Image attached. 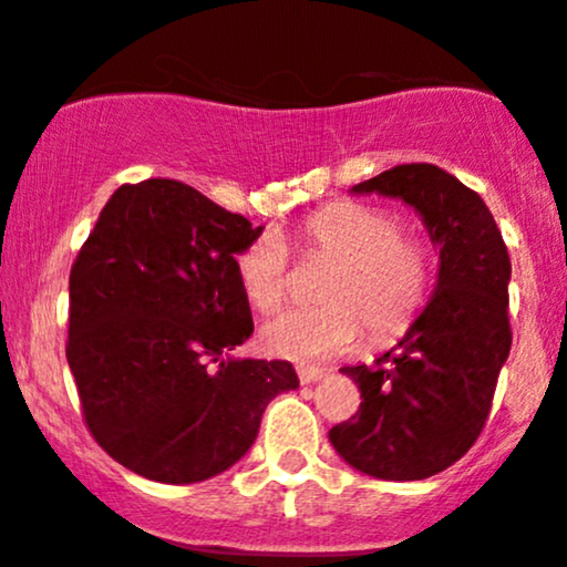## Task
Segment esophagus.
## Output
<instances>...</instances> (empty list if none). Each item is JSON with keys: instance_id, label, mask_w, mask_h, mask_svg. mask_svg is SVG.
Instances as JSON below:
<instances>
[{"instance_id": "esophagus-1", "label": "esophagus", "mask_w": 567, "mask_h": 567, "mask_svg": "<svg viewBox=\"0 0 567 567\" xmlns=\"http://www.w3.org/2000/svg\"><path fill=\"white\" fill-rule=\"evenodd\" d=\"M296 374L303 384H312L317 379L326 377V369H315V365H296Z\"/></svg>"}]
</instances>
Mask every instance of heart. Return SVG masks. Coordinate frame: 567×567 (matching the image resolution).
Here are the masks:
<instances>
[{"label":"heart","mask_w":567,"mask_h":567,"mask_svg":"<svg viewBox=\"0 0 567 567\" xmlns=\"http://www.w3.org/2000/svg\"><path fill=\"white\" fill-rule=\"evenodd\" d=\"M301 258H331L320 285L322 307L290 309L264 331L274 354L322 360L352 350L360 333L393 339L416 320L433 285L425 241L401 231L395 215L363 202H331L290 231ZM236 279L255 312L271 315L290 288V250L274 231L252 236L234 258Z\"/></svg>","instance_id":"b5f03b06"}]
</instances>
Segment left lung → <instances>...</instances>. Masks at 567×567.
<instances>
[{"label":"left lung","instance_id":"8db88e82","mask_svg":"<svg viewBox=\"0 0 567 567\" xmlns=\"http://www.w3.org/2000/svg\"><path fill=\"white\" fill-rule=\"evenodd\" d=\"M352 193L412 204L439 245L441 266L433 298L398 347L371 369H341L363 401L328 435L352 468L416 482L457 463L484 431L512 350V260L482 196L439 166H393Z\"/></svg>","mask_w":567,"mask_h":567}]
</instances>
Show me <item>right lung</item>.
Instances as JSON below:
<instances>
[{
    "label": "right lung",
    "mask_w": 567,
    "mask_h": 567,
    "mask_svg": "<svg viewBox=\"0 0 567 567\" xmlns=\"http://www.w3.org/2000/svg\"><path fill=\"white\" fill-rule=\"evenodd\" d=\"M179 179L121 185L70 271L66 360L96 444L134 474H223L258 435L288 360L223 358L252 336L234 258L252 236Z\"/></svg>",
    "instance_id": "right-lung-1"
}]
</instances>
